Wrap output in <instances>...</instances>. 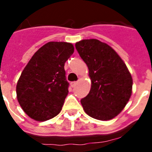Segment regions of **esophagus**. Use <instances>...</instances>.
I'll list each match as a JSON object with an SVG mask.
<instances>
[{
    "label": "esophagus",
    "mask_w": 152,
    "mask_h": 152,
    "mask_svg": "<svg viewBox=\"0 0 152 152\" xmlns=\"http://www.w3.org/2000/svg\"><path fill=\"white\" fill-rule=\"evenodd\" d=\"M77 83H78L77 81H74V82H71V83H70V85H71L72 88H74V87H75V86H76V84H77Z\"/></svg>",
    "instance_id": "34e87169"
}]
</instances>
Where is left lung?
Listing matches in <instances>:
<instances>
[{"mask_svg": "<svg viewBox=\"0 0 152 152\" xmlns=\"http://www.w3.org/2000/svg\"><path fill=\"white\" fill-rule=\"evenodd\" d=\"M76 48L88 68L91 90L81 99L83 110L101 121L114 118L123 110L132 92V77L121 57L108 44L83 39Z\"/></svg>", "mask_w": 152, "mask_h": 152, "instance_id": "obj_1", "label": "left lung"}]
</instances>
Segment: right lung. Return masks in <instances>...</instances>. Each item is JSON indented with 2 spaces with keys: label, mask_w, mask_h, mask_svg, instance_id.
<instances>
[{
  "label": "right lung",
  "mask_w": 152,
  "mask_h": 152,
  "mask_svg": "<svg viewBox=\"0 0 152 152\" xmlns=\"http://www.w3.org/2000/svg\"><path fill=\"white\" fill-rule=\"evenodd\" d=\"M73 52L70 42H49L25 66L16 84V97L31 118L45 121L61 112L69 93L64 63Z\"/></svg>",
  "instance_id": "right-lung-1"
}]
</instances>
